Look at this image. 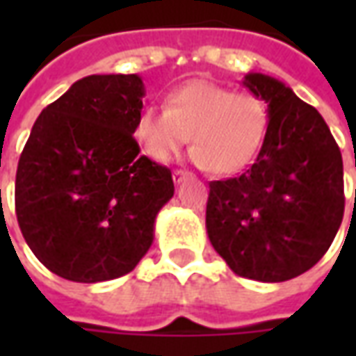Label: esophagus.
I'll return each mask as SVG.
<instances>
[{
  "mask_svg": "<svg viewBox=\"0 0 356 356\" xmlns=\"http://www.w3.org/2000/svg\"><path fill=\"white\" fill-rule=\"evenodd\" d=\"M188 175H191V173H188V171H185V170H175L173 171V181H175V183H183V181H185L186 177H188Z\"/></svg>",
  "mask_w": 356,
  "mask_h": 356,
  "instance_id": "34e87169",
  "label": "esophagus"
}]
</instances>
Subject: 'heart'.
<instances>
[{"label":"heart","mask_w":356,"mask_h":356,"mask_svg":"<svg viewBox=\"0 0 356 356\" xmlns=\"http://www.w3.org/2000/svg\"><path fill=\"white\" fill-rule=\"evenodd\" d=\"M267 129L268 108L261 97L191 80L165 95V110H140L133 139L150 160L168 163L191 135V158L196 165L234 173L254 160Z\"/></svg>","instance_id":"b5f03b06"}]
</instances>
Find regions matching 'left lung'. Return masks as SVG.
Wrapping results in <instances>:
<instances>
[{
  "label": "left lung",
  "mask_w": 356,
  "mask_h": 356,
  "mask_svg": "<svg viewBox=\"0 0 356 356\" xmlns=\"http://www.w3.org/2000/svg\"><path fill=\"white\" fill-rule=\"evenodd\" d=\"M268 108L255 163L209 183L206 229L232 273L284 282L321 261L345 209L343 160L318 110L282 81L250 72L242 81Z\"/></svg>",
  "instance_id": "1"
}]
</instances>
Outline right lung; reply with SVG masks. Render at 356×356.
<instances>
[{
	"mask_svg": "<svg viewBox=\"0 0 356 356\" xmlns=\"http://www.w3.org/2000/svg\"><path fill=\"white\" fill-rule=\"evenodd\" d=\"M145 86L137 74H93L42 110L17 168L15 209L30 250L72 282L131 273L173 196L165 165L133 139Z\"/></svg>",
	"mask_w": 356,
	"mask_h": 356,
	"instance_id": "right-lung-1",
	"label": "right lung"
}]
</instances>
